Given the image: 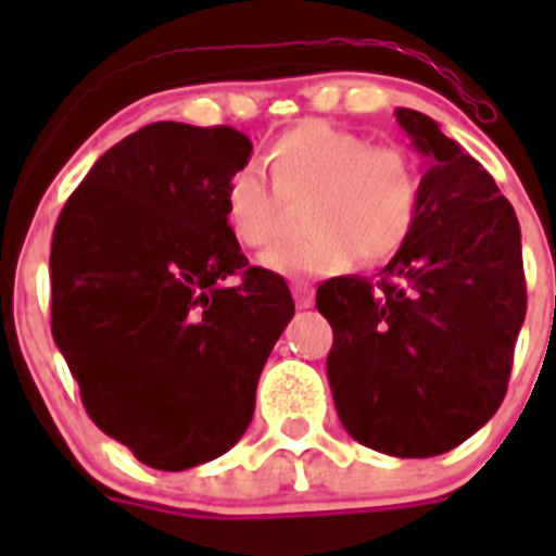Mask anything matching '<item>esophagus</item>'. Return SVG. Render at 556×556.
Returning <instances> with one entry per match:
<instances>
[{
	"label": "esophagus",
	"mask_w": 556,
	"mask_h": 556,
	"mask_svg": "<svg viewBox=\"0 0 556 556\" xmlns=\"http://www.w3.org/2000/svg\"><path fill=\"white\" fill-rule=\"evenodd\" d=\"M292 294H294V303H298V306H301V308L312 306L314 292L306 287V283H292Z\"/></svg>",
	"instance_id": "esophagus-1"
}]
</instances>
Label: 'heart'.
<instances>
[{
    "label": "heart",
    "instance_id": "b5f03b06",
    "mask_svg": "<svg viewBox=\"0 0 556 556\" xmlns=\"http://www.w3.org/2000/svg\"><path fill=\"white\" fill-rule=\"evenodd\" d=\"M273 186L255 166L225 184V225L242 248L267 250L283 236V203L303 205L312 233L264 255L283 275H323L381 264L409 242L420 211V169L404 147L370 144L362 132L308 119L267 147Z\"/></svg>",
    "mask_w": 556,
    "mask_h": 556
}]
</instances>
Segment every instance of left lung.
<instances>
[{"mask_svg": "<svg viewBox=\"0 0 556 556\" xmlns=\"http://www.w3.org/2000/svg\"><path fill=\"white\" fill-rule=\"evenodd\" d=\"M395 116L429 159L415 230L381 281L331 278L317 308L333 328L328 384L348 434L412 459L456 448L495 415L527 278L518 217L493 175L426 113Z\"/></svg>", "mask_w": 556, "mask_h": 556, "instance_id": "obj_1", "label": "left lung"}]
</instances>
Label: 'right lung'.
Wrapping results in <instances>:
<instances>
[{"label": "right lung", "instance_id": "obj_1", "mask_svg": "<svg viewBox=\"0 0 556 556\" xmlns=\"http://www.w3.org/2000/svg\"><path fill=\"white\" fill-rule=\"evenodd\" d=\"M250 152L228 125L141 127L91 166L52 233L55 345L88 417L150 468L239 443L294 314L287 281L250 267L225 225V184Z\"/></svg>", "mask_w": 556, "mask_h": 556}]
</instances>
